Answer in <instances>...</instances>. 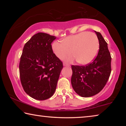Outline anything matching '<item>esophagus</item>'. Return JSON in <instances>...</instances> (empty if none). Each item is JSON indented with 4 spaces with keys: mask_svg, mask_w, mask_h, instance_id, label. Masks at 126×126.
Segmentation results:
<instances>
[{
    "mask_svg": "<svg viewBox=\"0 0 126 126\" xmlns=\"http://www.w3.org/2000/svg\"><path fill=\"white\" fill-rule=\"evenodd\" d=\"M63 65L64 66H67V67H69V66H70V65L69 64L66 63H63Z\"/></svg>",
    "mask_w": 126,
    "mask_h": 126,
    "instance_id": "34e87169",
    "label": "esophagus"
}]
</instances>
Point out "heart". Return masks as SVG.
<instances>
[{
	"instance_id": "heart-1",
	"label": "heart",
	"mask_w": 126,
	"mask_h": 126,
	"mask_svg": "<svg viewBox=\"0 0 126 126\" xmlns=\"http://www.w3.org/2000/svg\"><path fill=\"white\" fill-rule=\"evenodd\" d=\"M52 50L59 59H63L72 53L74 56L65 58L67 61L77 59L80 64H87L92 62L97 56L99 50V41L94 33L83 32L70 36L62 41L53 43Z\"/></svg>"
}]
</instances>
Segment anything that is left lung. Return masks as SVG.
I'll list each match as a JSON object with an SVG mask.
<instances>
[{
    "instance_id": "1",
    "label": "left lung",
    "mask_w": 126,
    "mask_h": 126,
    "mask_svg": "<svg viewBox=\"0 0 126 126\" xmlns=\"http://www.w3.org/2000/svg\"><path fill=\"white\" fill-rule=\"evenodd\" d=\"M94 32L99 44L96 58L86 66L72 65V86L76 93L82 97L93 96L101 92L111 72V57L107 43L101 33Z\"/></svg>"
}]
</instances>
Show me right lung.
Wrapping results in <instances>:
<instances>
[{
  "instance_id": "add662e5",
  "label": "right lung",
  "mask_w": 126,
  "mask_h": 126,
  "mask_svg": "<svg viewBox=\"0 0 126 126\" xmlns=\"http://www.w3.org/2000/svg\"><path fill=\"white\" fill-rule=\"evenodd\" d=\"M56 37L38 33L25 44L19 63L21 83L28 95L43 101L54 93L63 63L53 53Z\"/></svg>"
}]
</instances>
